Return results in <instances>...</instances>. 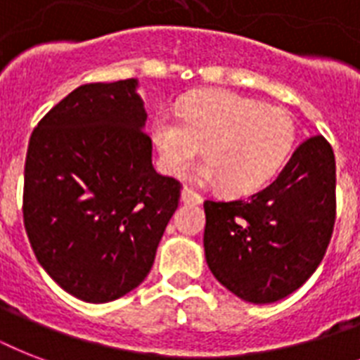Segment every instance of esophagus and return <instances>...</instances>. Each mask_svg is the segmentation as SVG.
<instances>
[{"mask_svg":"<svg viewBox=\"0 0 360 360\" xmlns=\"http://www.w3.org/2000/svg\"><path fill=\"white\" fill-rule=\"evenodd\" d=\"M181 202L183 203H202L203 202V198L202 194H198L196 191H192V188H188V186H185L183 188V192H181Z\"/></svg>","mask_w":360,"mask_h":360,"instance_id":"esophagus-1","label":"esophagus"}]
</instances>
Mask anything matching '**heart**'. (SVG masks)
<instances>
[{
  "label": "heart",
  "instance_id": "obj_1",
  "mask_svg": "<svg viewBox=\"0 0 360 360\" xmlns=\"http://www.w3.org/2000/svg\"><path fill=\"white\" fill-rule=\"evenodd\" d=\"M179 117L160 112L153 121L162 168L181 174L203 147L207 158L188 177L202 185L222 183L231 194L267 185L295 143V121L288 110L230 91L196 93L183 103Z\"/></svg>",
  "mask_w": 360,
  "mask_h": 360
}]
</instances>
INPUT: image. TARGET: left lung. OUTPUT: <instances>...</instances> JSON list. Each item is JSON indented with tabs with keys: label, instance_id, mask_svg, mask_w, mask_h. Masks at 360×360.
<instances>
[{
	"label": "left lung",
	"instance_id": "1",
	"mask_svg": "<svg viewBox=\"0 0 360 360\" xmlns=\"http://www.w3.org/2000/svg\"><path fill=\"white\" fill-rule=\"evenodd\" d=\"M205 259L254 304L284 299L323 259L336 220V162L323 136L297 147L278 177L246 200H205Z\"/></svg>",
	"mask_w": 360,
	"mask_h": 360
}]
</instances>
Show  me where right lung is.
<instances>
[{"mask_svg":"<svg viewBox=\"0 0 360 360\" xmlns=\"http://www.w3.org/2000/svg\"><path fill=\"white\" fill-rule=\"evenodd\" d=\"M136 87V78L76 87L30 138L25 233L42 269L86 302L143 282L179 205V181L153 168Z\"/></svg>","mask_w":360,"mask_h":360,"instance_id":"1","label":"right lung"}]
</instances>
